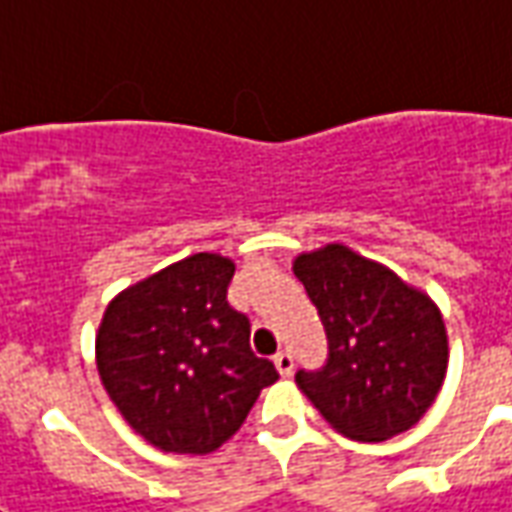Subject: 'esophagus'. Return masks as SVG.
Segmentation results:
<instances>
[{
	"mask_svg": "<svg viewBox=\"0 0 512 512\" xmlns=\"http://www.w3.org/2000/svg\"><path fill=\"white\" fill-rule=\"evenodd\" d=\"M274 366H277V371H280L282 377H291V374H293V357L288 355V352H277V355H274Z\"/></svg>",
	"mask_w": 512,
	"mask_h": 512,
	"instance_id": "esophagus-1",
	"label": "esophagus"
}]
</instances>
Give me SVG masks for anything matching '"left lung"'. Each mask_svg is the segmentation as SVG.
<instances>
[{"label": "left lung", "mask_w": 512, "mask_h": 512, "mask_svg": "<svg viewBox=\"0 0 512 512\" xmlns=\"http://www.w3.org/2000/svg\"><path fill=\"white\" fill-rule=\"evenodd\" d=\"M302 280L327 332V360L296 385L352 441H388L435 402L449 343L441 310L391 268L330 244L299 255Z\"/></svg>", "instance_id": "obj_1"}]
</instances>
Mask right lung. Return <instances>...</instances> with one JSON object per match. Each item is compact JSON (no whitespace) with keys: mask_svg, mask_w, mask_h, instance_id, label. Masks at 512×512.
I'll list each match as a JSON object with an SVG mask.
<instances>
[{"mask_svg":"<svg viewBox=\"0 0 512 512\" xmlns=\"http://www.w3.org/2000/svg\"><path fill=\"white\" fill-rule=\"evenodd\" d=\"M235 266L191 255L119 293L96 335L113 405L146 441L207 455L230 441L277 368L249 346V318L227 302Z\"/></svg>","mask_w":512,"mask_h":512,"instance_id":"1","label":"right lung"}]
</instances>
